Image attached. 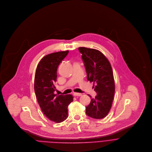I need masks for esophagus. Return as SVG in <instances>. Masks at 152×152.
<instances>
[{"mask_svg":"<svg viewBox=\"0 0 152 152\" xmlns=\"http://www.w3.org/2000/svg\"><path fill=\"white\" fill-rule=\"evenodd\" d=\"M73 95L75 96H80L82 95V94H80V93H74Z\"/></svg>","mask_w":152,"mask_h":152,"instance_id":"1","label":"esophagus"}]
</instances>
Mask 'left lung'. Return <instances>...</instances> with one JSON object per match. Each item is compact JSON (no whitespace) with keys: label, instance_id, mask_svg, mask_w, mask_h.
<instances>
[{"label":"left lung","instance_id":"left-lung-1","mask_svg":"<svg viewBox=\"0 0 152 152\" xmlns=\"http://www.w3.org/2000/svg\"><path fill=\"white\" fill-rule=\"evenodd\" d=\"M78 50L82 54L87 80L94 82L93 87L97 94L86 107V113L93 118H103L111 109L115 92L111 65L99 50L86 47H79Z\"/></svg>","mask_w":152,"mask_h":152}]
</instances>
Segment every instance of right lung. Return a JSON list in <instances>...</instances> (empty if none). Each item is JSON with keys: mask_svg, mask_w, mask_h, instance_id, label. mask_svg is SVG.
<instances>
[{"mask_svg": "<svg viewBox=\"0 0 152 152\" xmlns=\"http://www.w3.org/2000/svg\"><path fill=\"white\" fill-rule=\"evenodd\" d=\"M68 53L58 51L44 56L35 72L34 89L38 104L46 117L56 123L62 122L67 118L68 107L73 101L72 95L54 94L58 66Z\"/></svg>", "mask_w": 152, "mask_h": 152, "instance_id": "add662e5", "label": "right lung"}]
</instances>
